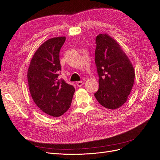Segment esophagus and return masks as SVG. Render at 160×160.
Masks as SVG:
<instances>
[{"mask_svg":"<svg viewBox=\"0 0 160 160\" xmlns=\"http://www.w3.org/2000/svg\"><path fill=\"white\" fill-rule=\"evenodd\" d=\"M84 84V82L83 81H78V82H76V85L78 86V87H81Z\"/></svg>","mask_w":160,"mask_h":160,"instance_id":"1","label":"esophagus"}]
</instances>
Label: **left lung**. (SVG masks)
Wrapping results in <instances>:
<instances>
[{
  "mask_svg": "<svg viewBox=\"0 0 160 160\" xmlns=\"http://www.w3.org/2000/svg\"><path fill=\"white\" fill-rule=\"evenodd\" d=\"M96 44L99 88L94 97L104 107L115 110L127 101L133 88L134 68L119 44L107 34L98 35Z\"/></svg>",
  "mask_w": 160,
  "mask_h": 160,
  "instance_id": "obj_1",
  "label": "left lung"
}]
</instances>
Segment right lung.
<instances>
[{
	"instance_id": "add662e5",
	"label": "right lung",
	"mask_w": 160,
	"mask_h": 160,
	"mask_svg": "<svg viewBox=\"0 0 160 160\" xmlns=\"http://www.w3.org/2000/svg\"><path fill=\"white\" fill-rule=\"evenodd\" d=\"M65 37L47 40L31 59L27 72L29 91L41 110L53 117H60L70 107L74 86L60 79V51Z\"/></svg>"
}]
</instances>
